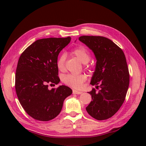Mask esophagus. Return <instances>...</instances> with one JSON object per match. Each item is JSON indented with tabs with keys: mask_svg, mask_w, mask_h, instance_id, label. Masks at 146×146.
<instances>
[{
	"mask_svg": "<svg viewBox=\"0 0 146 146\" xmlns=\"http://www.w3.org/2000/svg\"><path fill=\"white\" fill-rule=\"evenodd\" d=\"M83 93L82 91H77V90H73V94H80Z\"/></svg>",
	"mask_w": 146,
	"mask_h": 146,
	"instance_id": "34e87169",
	"label": "esophagus"
}]
</instances>
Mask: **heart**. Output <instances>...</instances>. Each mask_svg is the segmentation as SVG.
Segmentation results:
<instances>
[{
	"mask_svg": "<svg viewBox=\"0 0 146 146\" xmlns=\"http://www.w3.org/2000/svg\"><path fill=\"white\" fill-rule=\"evenodd\" d=\"M72 54L76 56L83 64L89 62L91 58V54L88 48L84 46H79L72 50ZM65 60L66 56L64 54L61 55L56 61V66L58 69L63 71L65 69ZM86 76L84 74L74 75L68 74L64 76L63 82L67 85L72 86L74 88H80L83 83L86 80Z\"/></svg>",
	"mask_w": 146,
	"mask_h": 146,
	"instance_id": "1",
	"label": "heart"
}]
</instances>
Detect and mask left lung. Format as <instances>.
<instances>
[{"label":"left lung","instance_id":"8db88e82","mask_svg":"<svg viewBox=\"0 0 146 146\" xmlns=\"http://www.w3.org/2000/svg\"><path fill=\"white\" fill-rule=\"evenodd\" d=\"M79 41L94 52L97 60L91 84L97 85L88 93L92 100L86 110L97 120L112 117L125 100L130 75L125 56L121 48L110 39L100 36H82Z\"/></svg>","mask_w":146,"mask_h":146}]
</instances>
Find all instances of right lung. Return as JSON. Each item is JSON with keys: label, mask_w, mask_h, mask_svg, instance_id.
Here are the masks:
<instances>
[{"label": "right lung", "mask_w": 146, "mask_h": 146, "mask_svg": "<svg viewBox=\"0 0 146 146\" xmlns=\"http://www.w3.org/2000/svg\"><path fill=\"white\" fill-rule=\"evenodd\" d=\"M71 38H49L35 41L22 53L17 63L15 89L17 98L29 116L48 121L58 115L64 99L72 93L68 86L48 89L60 80L56 61Z\"/></svg>", "instance_id": "1"}]
</instances>
